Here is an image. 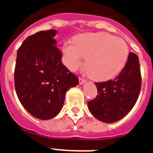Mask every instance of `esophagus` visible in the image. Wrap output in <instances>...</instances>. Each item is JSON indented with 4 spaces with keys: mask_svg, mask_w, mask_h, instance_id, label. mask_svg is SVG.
<instances>
[{
    "mask_svg": "<svg viewBox=\"0 0 153 153\" xmlns=\"http://www.w3.org/2000/svg\"><path fill=\"white\" fill-rule=\"evenodd\" d=\"M78 80H79V84H81V85L84 84L85 82H86L85 79H84V78H78Z\"/></svg>",
    "mask_w": 153,
    "mask_h": 153,
    "instance_id": "obj_1",
    "label": "esophagus"
}]
</instances>
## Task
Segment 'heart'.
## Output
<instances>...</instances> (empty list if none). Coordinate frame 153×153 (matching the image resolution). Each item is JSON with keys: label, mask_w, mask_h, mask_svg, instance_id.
I'll return each mask as SVG.
<instances>
[{"label": "heart", "mask_w": 153, "mask_h": 153, "mask_svg": "<svg viewBox=\"0 0 153 153\" xmlns=\"http://www.w3.org/2000/svg\"><path fill=\"white\" fill-rule=\"evenodd\" d=\"M73 44L63 46L64 62L75 71L86 58L85 68L96 81H107L123 71L128 58V47L123 38L108 33H89L78 35Z\"/></svg>", "instance_id": "obj_1"}]
</instances>
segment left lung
<instances>
[{
    "mask_svg": "<svg viewBox=\"0 0 153 153\" xmlns=\"http://www.w3.org/2000/svg\"><path fill=\"white\" fill-rule=\"evenodd\" d=\"M142 77L139 58L130 52L123 71L114 80L96 82L98 95L88 102L90 112L103 123L120 120L129 112L139 98Z\"/></svg>",
    "mask_w": 153,
    "mask_h": 153,
    "instance_id": "8db88e82",
    "label": "left lung"
}]
</instances>
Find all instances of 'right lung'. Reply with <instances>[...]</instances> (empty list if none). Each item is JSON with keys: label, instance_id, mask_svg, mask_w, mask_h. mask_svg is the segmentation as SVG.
I'll use <instances>...</instances> for the list:
<instances>
[{"label": "right lung", "instance_id": "right-lung-1", "mask_svg": "<svg viewBox=\"0 0 153 153\" xmlns=\"http://www.w3.org/2000/svg\"><path fill=\"white\" fill-rule=\"evenodd\" d=\"M57 30H42L27 37L18 49L14 86L24 108L37 119L47 120L62 108L68 90L78 78L62 62L54 38Z\"/></svg>", "mask_w": 153, "mask_h": 153}]
</instances>
